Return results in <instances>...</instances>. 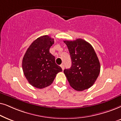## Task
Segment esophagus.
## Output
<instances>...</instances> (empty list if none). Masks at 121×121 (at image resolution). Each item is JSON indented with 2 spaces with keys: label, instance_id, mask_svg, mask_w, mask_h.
I'll return each instance as SVG.
<instances>
[{
  "label": "esophagus",
  "instance_id": "esophagus-1",
  "mask_svg": "<svg viewBox=\"0 0 121 121\" xmlns=\"http://www.w3.org/2000/svg\"><path fill=\"white\" fill-rule=\"evenodd\" d=\"M60 66H61V68H62V70H64V68H65V66H64V64H61V65H60Z\"/></svg>",
  "mask_w": 121,
  "mask_h": 121
}]
</instances>
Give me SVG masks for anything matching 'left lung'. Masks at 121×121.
Returning a JSON list of instances; mask_svg holds the SVG:
<instances>
[{
  "label": "left lung",
  "instance_id": "left-lung-1",
  "mask_svg": "<svg viewBox=\"0 0 121 121\" xmlns=\"http://www.w3.org/2000/svg\"><path fill=\"white\" fill-rule=\"evenodd\" d=\"M64 42L72 62L71 68L64 71L70 85L78 91L88 89L95 82L100 72V63L95 50L82 39Z\"/></svg>",
  "mask_w": 121,
  "mask_h": 121
}]
</instances>
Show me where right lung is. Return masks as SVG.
<instances>
[{"instance_id":"obj_1","label":"right lung","mask_w":121,"mask_h":121,"mask_svg":"<svg viewBox=\"0 0 121 121\" xmlns=\"http://www.w3.org/2000/svg\"><path fill=\"white\" fill-rule=\"evenodd\" d=\"M54 39L48 35L40 36L27 49L22 61L24 75L32 86L43 88L53 82L62 69L55 62V57L50 53Z\"/></svg>"}]
</instances>
